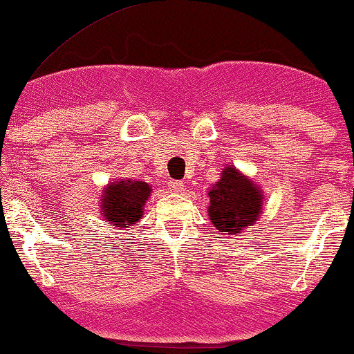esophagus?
<instances>
[{"label": "esophagus", "instance_id": "34e87169", "mask_svg": "<svg viewBox=\"0 0 354 354\" xmlns=\"http://www.w3.org/2000/svg\"><path fill=\"white\" fill-rule=\"evenodd\" d=\"M169 188H171V192H174V193H180L183 188V182L182 180H171L169 182Z\"/></svg>", "mask_w": 354, "mask_h": 354}]
</instances>
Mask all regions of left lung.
<instances>
[{
	"instance_id": "8db88e82",
	"label": "left lung",
	"mask_w": 354,
	"mask_h": 354,
	"mask_svg": "<svg viewBox=\"0 0 354 354\" xmlns=\"http://www.w3.org/2000/svg\"><path fill=\"white\" fill-rule=\"evenodd\" d=\"M207 216L224 235H239L258 222L264 209V193L235 166H227L207 192Z\"/></svg>"
}]
</instances>
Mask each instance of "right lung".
<instances>
[{
	"label": "right lung",
	"instance_id": "add662e5",
	"mask_svg": "<svg viewBox=\"0 0 354 354\" xmlns=\"http://www.w3.org/2000/svg\"><path fill=\"white\" fill-rule=\"evenodd\" d=\"M153 188L148 182L132 178H114L103 188L100 196V212L104 224L130 229L143 217L145 203Z\"/></svg>",
	"mask_w": 354,
	"mask_h": 354
}]
</instances>
